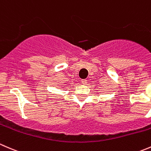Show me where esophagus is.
Masks as SVG:
<instances>
[{"mask_svg": "<svg viewBox=\"0 0 151 151\" xmlns=\"http://www.w3.org/2000/svg\"><path fill=\"white\" fill-rule=\"evenodd\" d=\"M81 83H83V84H86V83H87V80H86V79H82Z\"/></svg>", "mask_w": 151, "mask_h": 151, "instance_id": "1", "label": "esophagus"}]
</instances>
